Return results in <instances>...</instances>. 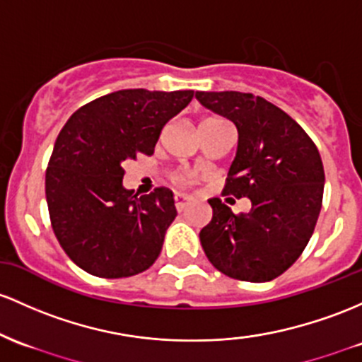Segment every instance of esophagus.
<instances>
[{
	"label": "esophagus",
	"mask_w": 362,
	"mask_h": 362,
	"mask_svg": "<svg viewBox=\"0 0 362 362\" xmlns=\"http://www.w3.org/2000/svg\"><path fill=\"white\" fill-rule=\"evenodd\" d=\"M190 202H192V197L184 196V194H177V196H175V206H177V209L180 213L187 209V206L190 204Z\"/></svg>",
	"instance_id": "34e87169"
}]
</instances>
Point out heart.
<instances>
[{"instance_id":"obj_1","label":"heart","mask_w":362,"mask_h":362,"mask_svg":"<svg viewBox=\"0 0 362 362\" xmlns=\"http://www.w3.org/2000/svg\"><path fill=\"white\" fill-rule=\"evenodd\" d=\"M208 122H214V120H204L202 123H208ZM175 182L180 185L184 184H189L190 182V175L189 173H180V175H175Z\"/></svg>"}]
</instances>
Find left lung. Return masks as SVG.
<instances>
[{
	"instance_id": "1",
	"label": "left lung",
	"mask_w": 362,
	"mask_h": 362,
	"mask_svg": "<svg viewBox=\"0 0 362 362\" xmlns=\"http://www.w3.org/2000/svg\"><path fill=\"white\" fill-rule=\"evenodd\" d=\"M197 101L235 125L237 153L225 194L247 197L233 214L208 199L213 218L199 239L211 264L226 276L263 284L296 263L311 239L323 201L325 172L303 127L266 99L237 90H197Z\"/></svg>"
}]
</instances>
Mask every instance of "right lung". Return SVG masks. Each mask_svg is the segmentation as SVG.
I'll return each instance as SVG.
<instances>
[{"label": "right lung", "mask_w": 362, "mask_h": 362, "mask_svg": "<svg viewBox=\"0 0 362 362\" xmlns=\"http://www.w3.org/2000/svg\"><path fill=\"white\" fill-rule=\"evenodd\" d=\"M194 90L122 89L78 108L54 142L46 172L51 225L78 268L125 278L160 256L177 216L173 192L139 196L123 185V163L154 153L161 129Z\"/></svg>", "instance_id": "obj_1"}]
</instances>
